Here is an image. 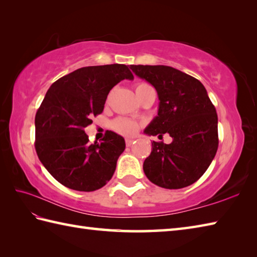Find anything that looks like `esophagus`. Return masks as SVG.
Segmentation results:
<instances>
[{"label":"esophagus","instance_id":"1","mask_svg":"<svg viewBox=\"0 0 257 257\" xmlns=\"http://www.w3.org/2000/svg\"><path fill=\"white\" fill-rule=\"evenodd\" d=\"M133 144H134V139H129V138L125 139V146L127 147H130Z\"/></svg>","mask_w":257,"mask_h":257}]
</instances>
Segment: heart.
I'll list each match as a JSON object with an SVG mask.
<instances>
[{
	"mask_svg": "<svg viewBox=\"0 0 257 257\" xmlns=\"http://www.w3.org/2000/svg\"><path fill=\"white\" fill-rule=\"evenodd\" d=\"M148 87H151V86L146 83H139L137 86H136V91H140L145 88H148ZM111 127L114 132L120 135L133 136L137 133V130L139 128V123L133 119L120 117V118H117L116 120H113L111 123Z\"/></svg>",
	"mask_w": 257,
	"mask_h": 257,
	"instance_id": "obj_1",
	"label": "heart"
}]
</instances>
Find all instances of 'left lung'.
I'll list each match as a JSON object with an SVG mask.
<instances>
[{"mask_svg":"<svg viewBox=\"0 0 257 257\" xmlns=\"http://www.w3.org/2000/svg\"><path fill=\"white\" fill-rule=\"evenodd\" d=\"M138 77L155 87L158 116L145 129L148 136L169 134L171 144L154 141L144 171L152 183L182 189L203 176L219 147L217 114L200 80L165 65H130Z\"/></svg>","mask_w":257,"mask_h":257,"instance_id":"left-lung-1","label":"left lung"}]
</instances>
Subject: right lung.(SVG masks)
<instances>
[{"label":"right lung","instance_id":"obj_1","mask_svg":"<svg viewBox=\"0 0 257 257\" xmlns=\"http://www.w3.org/2000/svg\"><path fill=\"white\" fill-rule=\"evenodd\" d=\"M123 79L134 75L122 64L81 67L47 90L35 116V149L46 170L65 187L90 192L111 179L124 139L107 130L100 144H89L84 129Z\"/></svg>","mask_w":257,"mask_h":257}]
</instances>
